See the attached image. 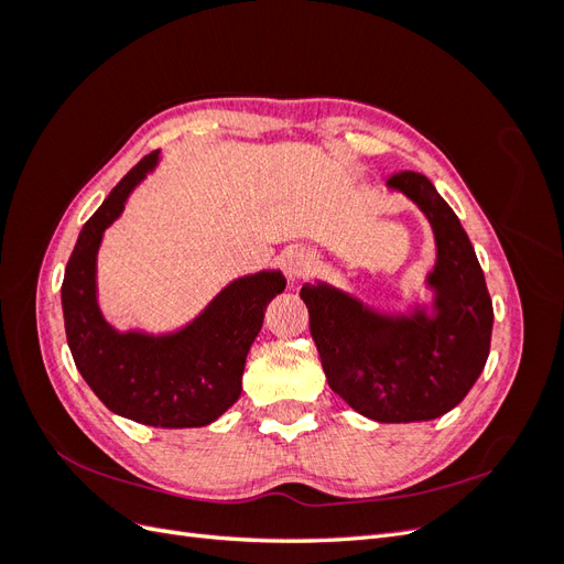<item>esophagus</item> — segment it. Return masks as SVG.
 <instances>
[{
    "label": "esophagus",
    "mask_w": 564,
    "mask_h": 564,
    "mask_svg": "<svg viewBox=\"0 0 564 564\" xmlns=\"http://www.w3.org/2000/svg\"><path fill=\"white\" fill-rule=\"evenodd\" d=\"M315 268V256L305 249H294L284 256V272L292 282H301Z\"/></svg>",
    "instance_id": "34e87169"
}]
</instances>
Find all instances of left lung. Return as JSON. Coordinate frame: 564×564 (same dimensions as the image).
<instances>
[{
  "label": "left lung",
  "instance_id": "8db88e82",
  "mask_svg": "<svg viewBox=\"0 0 564 564\" xmlns=\"http://www.w3.org/2000/svg\"><path fill=\"white\" fill-rule=\"evenodd\" d=\"M386 185L412 199L433 228L431 313L425 305L381 313L319 280L303 284L301 299L338 398L379 423L431 421L464 400L482 373L494 308L468 235L435 185L416 172H400Z\"/></svg>",
  "mask_w": 564,
  "mask_h": 564
}]
</instances>
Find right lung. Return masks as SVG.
Returning <instances> with one entry per match:
<instances>
[{"instance_id":"obj_1","label":"right lung","mask_w":564,"mask_h":564,"mask_svg":"<svg viewBox=\"0 0 564 564\" xmlns=\"http://www.w3.org/2000/svg\"><path fill=\"white\" fill-rule=\"evenodd\" d=\"M158 162L160 152L145 155L84 224L61 286L65 336L82 379L110 412L155 429H202L240 398L247 352L286 280L280 270L237 278L176 332H119L108 324L98 305V249Z\"/></svg>"}]
</instances>
